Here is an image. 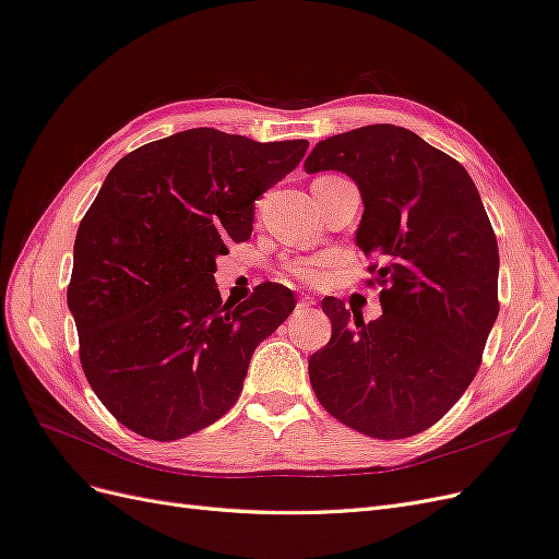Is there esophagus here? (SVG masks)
<instances>
[{
    "label": "esophagus",
    "mask_w": 559,
    "mask_h": 559,
    "mask_svg": "<svg viewBox=\"0 0 559 559\" xmlns=\"http://www.w3.org/2000/svg\"><path fill=\"white\" fill-rule=\"evenodd\" d=\"M314 306V300L312 298H302V300H298V310L302 312V310H310Z\"/></svg>",
    "instance_id": "34e87169"
}]
</instances>
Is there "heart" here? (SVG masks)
I'll return each instance as SVG.
<instances>
[{"instance_id": "b5f03b06", "label": "heart", "mask_w": 559, "mask_h": 559, "mask_svg": "<svg viewBox=\"0 0 559 559\" xmlns=\"http://www.w3.org/2000/svg\"><path fill=\"white\" fill-rule=\"evenodd\" d=\"M284 273L302 282H319L324 275V261L321 259H289L284 261Z\"/></svg>"}]
</instances>
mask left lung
Masks as SVG:
<instances>
[{
	"label": "left lung",
	"instance_id": "1",
	"mask_svg": "<svg viewBox=\"0 0 559 559\" xmlns=\"http://www.w3.org/2000/svg\"><path fill=\"white\" fill-rule=\"evenodd\" d=\"M306 173L359 186L357 247L373 257L382 314L321 300L331 341L310 357L319 403L343 425L396 441L436 425L476 378L499 300V247L464 167L399 126L321 140Z\"/></svg>",
	"mask_w": 559,
	"mask_h": 559
}]
</instances>
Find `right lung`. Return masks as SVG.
<instances>
[{"label": "right lung", "instance_id": "obj_1", "mask_svg": "<svg viewBox=\"0 0 559 559\" xmlns=\"http://www.w3.org/2000/svg\"><path fill=\"white\" fill-rule=\"evenodd\" d=\"M308 140L253 142L183 130L118 160L74 240L67 306L93 392L130 431L177 441L226 415L253 349L296 308L265 282L233 308L214 273L251 238L253 202L306 156Z\"/></svg>", "mask_w": 559, "mask_h": 559}]
</instances>
